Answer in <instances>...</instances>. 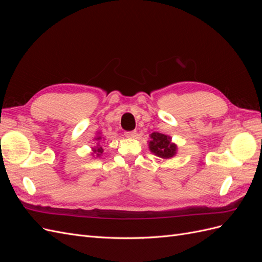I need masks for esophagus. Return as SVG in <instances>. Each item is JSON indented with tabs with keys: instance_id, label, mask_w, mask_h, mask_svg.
Here are the masks:
<instances>
[{
	"instance_id": "1",
	"label": "esophagus",
	"mask_w": 262,
	"mask_h": 262,
	"mask_svg": "<svg viewBox=\"0 0 262 262\" xmlns=\"http://www.w3.org/2000/svg\"><path fill=\"white\" fill-rule=\"evenodd\" d=\"M124 136L126 138H136L137 137V131H128L124 132Z\"/></svg>"
}]
</instances>
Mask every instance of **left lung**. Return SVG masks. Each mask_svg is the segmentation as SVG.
Wrapping results in <instances>:
<instances>
[{
	"label": "left lung",
	"mask_w": 262,
	"mask_h": 262,
	"mask_svg": "<svg viewBox=\"0 0 262 262\" xmlns=\"http://www.w3.org/2000/svg\"><path fill=\"white\" fill-rule=\"evenodd\" d=\"M149 137L148 146L153 154L162 158H171L176 155L177 145L172 143L170 137L160 132H153Z\"/></svg>",
	"instance_id": "obj_1"
}]
</instances>
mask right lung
Instances as JSON below:
<instances>
[{"label":"right lung","instance_id":"1","mask_svg":"<svg viewBox=\"0 0 262 262\" xmlns=\"http://www.w3.org/2000/svg\"><path fill=\"white\" fill-rule=\"evenodd\" d=\"M101 139H102V138L99 137V136L95 138V140H96V141H99V140H101ZM102 152H104V149H102L101 146H97L96 148L93 149V154H96L97 156H100V154H102Z\"/></svg>","mask_w":262,"mask_h":262}]
</instances>
